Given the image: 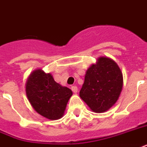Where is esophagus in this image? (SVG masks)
I'll use <instances>...</instances> for the list:
<instances>
[{"label": "esophagus", "instance_id": "34e87169", "mask_svg": "<svg viewBox=\"0 0 147 147\" xmlns=\"http://www.w3.org/2000/svg\"><path fill=\"white\" fill-rule=\"evenodd\" d=\"M71 90H72V92H73L74 93H76V92H78V88H77V86H71Z\"/></svg>", "mask_w": 147, "mask_h": 147}]
</instances>
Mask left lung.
Masks as SVG:
<instances>
[{"mask_svg": "<svg viewBox=\"0 0 147 147\" xmlns=\"http://www.w3.org/2000/svg\"><path fill=\"white\" fill-rule=\"evenodd\" d=\"M123 86V73L117 63L101 56L87 69L79 96L92 111L101 113L117 102Z\"/></svg>", "mask_w": 147, "mask_h": 147, "instance_id": "8db88e82", "label": "left lung"}]
</instances>
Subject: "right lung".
Instances as JSON below:
<instances>
[{
	"label": "right lung",
	"instance_id": "obj_1",
	"mask_svg": "<svg viewBox=\"0 0 147 147\" xmlns=\"http://www.w3.org/2000/svg\"><path fill=\"white\" fill-rule=\"evenodd\" d=\"M29 102L37 113L51 120L61 118L72 91L57 83L52 75L41 69L30 74L25 85Z\"/></svg>",
	"mask_w": 147,
	"mask_h": 147
}]
</instances>
